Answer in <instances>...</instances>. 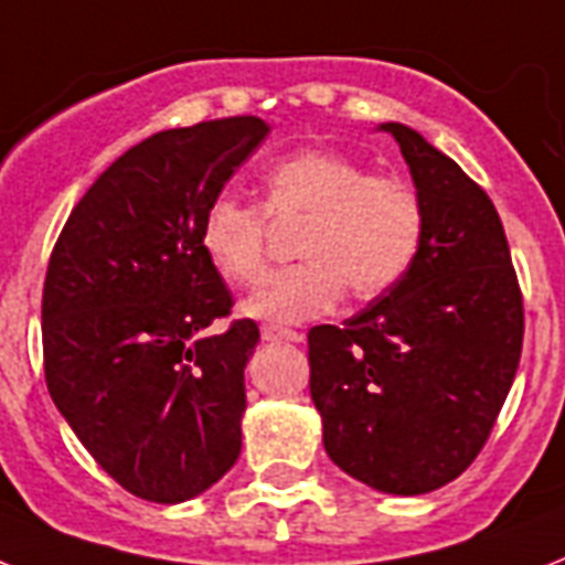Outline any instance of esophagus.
Wrapping results in <instances>:
<instances>
[{
    "label": "esophagus",
    "instance_id": "esophagus-1",
    "mask_svg": "<svg viewBox=\"0 0 565 565\" xmlns=\"http://www.w3.org/2000/svg\"><path fill=\"white\" fill-rule=\"evenodd\" d=\"M260 339L264 342H305V333L290 328H278V324H264L260 328Z\"/></svg>",
    "mask_w": 565,
    "mask_h": 565
}]
</instances>
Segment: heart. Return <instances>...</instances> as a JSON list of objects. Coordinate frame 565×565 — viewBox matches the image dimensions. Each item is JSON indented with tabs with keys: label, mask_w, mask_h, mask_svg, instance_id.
I'll use <instances>...</instances> for the list:
<instances>
[{
	"label": "heart",
	"mask_w": 565,
	"mask_h": 565,
	"mask_svg": "<svg viewBox=\"0 0 565 565\" xmlns=\"http://www.w3.org/2000/svg\"><path fill=\"white\" fill-rule=\"evenodd\" d=\"M264 205L275 220L307 217L298 260L275 269L241 305L243 316L298 324L330 313L345 296L388 292L424 246L420 194L397 177H371L365 164L333 150H301L269 164ZM200 249L226 281H255L267 260V214L220 194L200 223Z\"/></svg>",
	"instance_id": "heart-1"
}]
</instances>
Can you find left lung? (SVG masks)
<instances>
[{
  "label": "left lung",
  "instance_id": "obj_1",
  "mask_svg": "<svg viewBox=\"0 0 565 565\" xmlns=\"http://www.w3.org/2000/svg\"><path fill=\"white\" fill-rule=\"evenodd\" d=\"M426 211L424 246L388 292L307 333L330 461L394 497L465 473L522 354V296L490 196L406 124L386 121Z\"/></svg>",
  "mask_w": 565,
  "mask_h": 565
}]
</instances>
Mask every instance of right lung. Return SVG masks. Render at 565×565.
<instances>
[{
    "mask_svg": "<svg viewBox=\"0 0 565 565\" xmlns=\"http://www.w3.org/2000/svg\"><path fill=\"white\" fill-rule=\"evenodd\" d=\"M255 116L162 130L72 209L43 287L45 383L77 441L132 497L177 505L241 456L258 324L200 249V223L267 139Z\"/></svg>",
    "mask_w": 565,
    "mask_h": 565,
    "instance_id": "add662e5",
    "label": "right lung"
}]
</instances>
